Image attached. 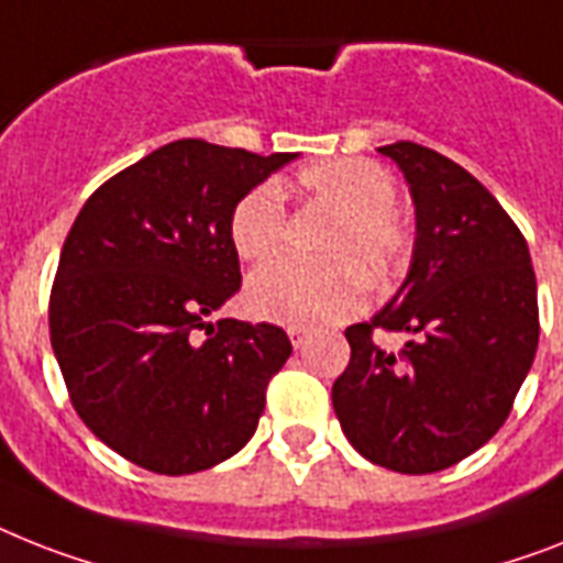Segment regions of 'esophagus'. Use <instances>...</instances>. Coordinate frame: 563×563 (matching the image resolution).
<instances>
[{
	"label": "esophagus",
	"instance_id": "esophagus-1",
	"mask_svg": "<svg viewBox=\"0 0 563 563\" xmlns=\"http://www.w3.org/2000/svg\"><path fill=\"white\" fill-rule=\"evenodd\" d=\"M289 338H291V346H295V350H303L309 332H306L303 327H289Z\"/></svg>",
	"mask_w": 563,
	"mask_h": 563
}]
</instances>
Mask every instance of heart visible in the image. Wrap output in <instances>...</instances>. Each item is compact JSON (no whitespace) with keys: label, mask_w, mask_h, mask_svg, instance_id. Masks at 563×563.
I'll return each instance as SVG.
<instances>
[{"label":"heart","mask_w":563,"mask_h":563,"mask_svg":"<svg viewBox=\"0 0 563 563\" xmlns=\"http://www.w3.org/2000/svg\"><path fill=\"white\" fill-rule=\"evenodd\" d=\"M300 199L335 213L323 240L327 263L280 260L249 280L245 303L263 321L283 327H327L367 303V274H393L410 254V228L396 202V178L373 158H329L291 178ZM228 242L245 263L272 260L286 240V208L268 181L249 187L228 210Z\"/></svg>","instance_id":"obj_1"}]
</instances>
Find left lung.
I'll return each mask as SVG.
<instances>
[{
  "instance_id": "1",
  "label": "left lung",
  "mask_w": 563,
  "mask_h": 563,
  "mask_svg": "<svg viewBox=\"0 0 563 563\" xmlns=\"http://www.w3.org/2000/svg\"><path fill=\"white\" fill-rule=\"evenodd\" d=\"M378 153L410 185L413 263L390 303L344 332L350 364L332 385V408L369 463L433 474L506 422L538 350V286L520 228L472 173L413 141ZM373 328L411 341L385 354Z\"/></svg>"
}]
</instances>
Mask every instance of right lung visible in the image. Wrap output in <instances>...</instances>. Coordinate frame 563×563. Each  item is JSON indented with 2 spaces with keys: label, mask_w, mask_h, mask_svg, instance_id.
Segmentation results:
<instances>
[{
  "label": "right lung",
  "mask_w": 563,
  "mask_h": 563,
  "mask_svg": "<svg viewBox=\"0 0 563 563\" xmlns=\"http://www.w3.org/2000/svg\"><path fill=\"white\" fill-rule=\"evenodd\" d=\"M291 158L173 141L77 213L48 329L77 416L123 460L170 477L205 472L257 431L289 335L208 314L242 283L228 210Z\"/></svg>",
  "instance_id": "add662e5"
}]
</instances>
